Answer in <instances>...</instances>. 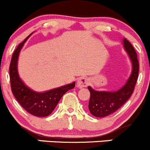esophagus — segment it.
I'll return each mask as SVG.
<instances>
[{
	"label": "esophagus",
	"mask_w": 150,
	"mask_h": 150,
	"mask_svg": "<svg viewBox=\"0 0 150 150\" xmlns=\"http://www.w3.org/2000/svg\"><path fill=\"white\" fill-rule=\"evenodd\" d=\"M88 83V79L86 77H81L78 79L77 81V86L80 88L86 87Z\"/></svg>",
	"instance_id": "34e87169"
}]
</instances>
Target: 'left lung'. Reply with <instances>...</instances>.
Here are the masks:
<instances>
[{
    "label": "left lung",
    "instance_id": "1",
    "mask_svg": "<svg viewBox=\"0 0 150 150\" xmlns=\"http://www.w3.org/2000/svg\"><path fill=\"white\" fill-rule=\"evenodd\" d=\"M123 45L132 64V71L127 83L117 91H95L88 86L90 91L88 109L96 117H104L114 113L130 98L134 89L139 74L137 54L129 41L124 38Z\"/></svg>",
    "mask_w": 150,
    "mask_h": 150
}]
</instances>
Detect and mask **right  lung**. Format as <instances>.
Listing matches in <instances>:
<instances>
[{
    "label": "right lung",
    "mask_w": 150,
    "mask_h": 150,
    "mask_svg": "<svg viewBox=\"0 0 150 150\" xmlns=\"http://www.w3.org/2000/svg\"><path fill=\"white\" fill-rule=\"evenodd\" d=\"M31 34L17 46L13 54L9 67L11 91L19 104L28 113L36 117H44L52 113L63 95L74 88L75 82L41 93L33 91L24 84L18 73V58L21 49Z\"/></svg>",
    "instance_id": "obj_1"
}]
</instances>
